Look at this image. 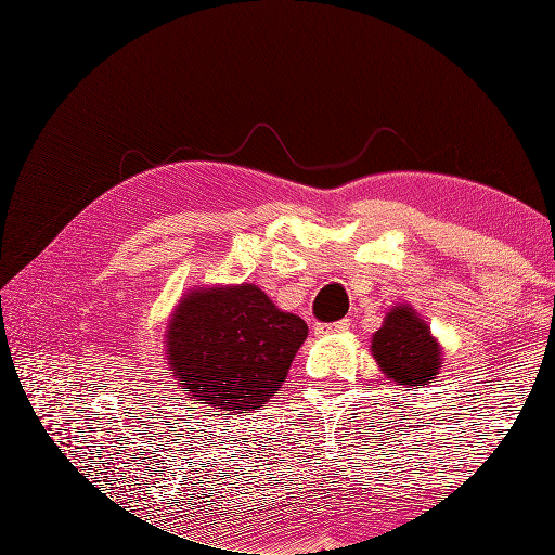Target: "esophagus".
Returning a JSON list of instances; mask_svg holds the SVG:
<instances>
[{
    "instance_id": "1",
    "label": "esophagus",
    "mask_w": 555,
    "mask_h": 555,
    "mask_svg": "<svg viewBox=\"0 0 555 555\" xmlns=\"http://www.w3.org/2000/svg\"><path fill=\"white\" fill-rule=\"evenodd\" d=\"M317 335H331V333H347L349 331V319H340V322L335 324H319Z\"/></svg>"
}]
</instances>
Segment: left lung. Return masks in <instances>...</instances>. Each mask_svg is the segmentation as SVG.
Listing matches in <instances>:
<instances>
[{"instance_id": "left-lung-1", "label": "left lung", "mask_w": 555, "mask_h": 555, "mask_svg": "<svg viewBox=\"0 0 555 555\" xmlns=\"http://www.w3.org/2000/svg\"><path fill=\"white\" fill-rule=\"evenodd\" d=\"M379 371L405 389H424L442 371V345L412 306L398 304L384 314L371 340Z\"/></svg>"}]
</instances>
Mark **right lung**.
I'll return each instance as SVG.
<instances>
[{"label":"right lung","mask_w":555,"mask_h":555,"mask_svg":"<svg viewBox=\"0 0 555 555\" xmlns=\"http://www.w3.org/2000/svg\"><path fill=\"white\" fill-rule=\"evenodd\" d=\"M306 338L304 319L280 310L257 284H198L173 308L164 351L188 398L243 414L282 389Z\"/></svg>","instance_id":"1"}]
</instances>
